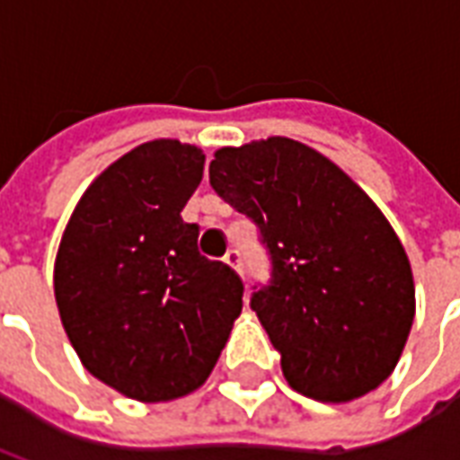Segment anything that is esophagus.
<instances>
[{"label":"esophagus","instance_id":"obj_1","mask_svg":"<svg viewBox=\"0 0 460 460\" xmlns=\"http://www.w3.org/2000/svg\"><path fill=\"white\" fill-rule=\"evenodd\" d=\"M224 261H226V266H231L234 270H239V273H243V263H241V253L236 249L226 251V256H224Z\"/></svg>","mask_w":460,"mask_h":460}]
</instances>
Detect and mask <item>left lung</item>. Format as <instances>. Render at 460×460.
Wrapping results in <instances>:
<instances>
[{"label":"left lung","mask_w":460,"mask_h":460,"mask_svg":"<svg viewBox=\"0 0 460 460\" xmlns=\"http://www.w3.org/2000/svg\"><path fill=\"white\" fill-rule=\"evenodd\" d=\"M221 199L246 214L270 256L251 296L288 385L352 402L392 375L414 323V279L385 214L335 162L288 137L221 147Z\"/></svg>","instance_id":"8db88e82"}]
</instances>
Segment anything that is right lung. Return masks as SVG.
I'll return each mask as SVG.
<instances>
[{"mask_svg":"<svg viewBox=\"0 0 460 460\" xmlns=\"http://www.w3.org/2000/svg\"><path fill=\"white\" fill-rule=\"evenodd\" d=\"M204 152L180 140L135 147L95 177L56 253L58 315L84 367L137 402L194 392L241 315L243 283L197 249L181 209Z\"/></svg>","mask_w":460,"mask_h":460,"instance_id":"add662e5","label":"right lung"}]
</instances>
